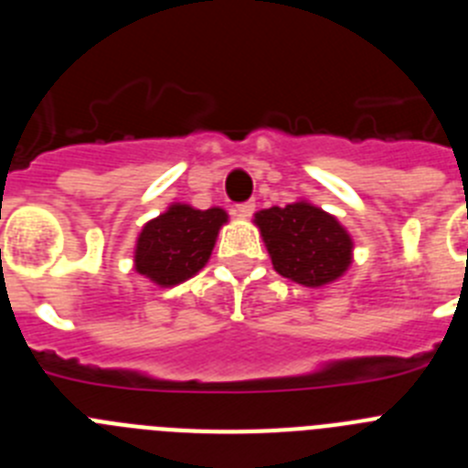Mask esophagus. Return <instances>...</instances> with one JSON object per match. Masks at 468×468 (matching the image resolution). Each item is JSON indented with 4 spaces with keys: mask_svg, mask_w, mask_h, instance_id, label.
<instances>
[{
    "mask_svg": "<svg viewBox=\"0 0 468 468\" xmlns=\"http://www.w3.org/2000/svg\"><path fill=\"white\" fill-rule=\"evenodd\" d=\"M253 210H255L253 201H241V204L234 206V213L241 215V218H248V215H253Z\"/></svg>",
    "mask_w": 468,
    "mask_h": 468,
    "instance_id": "esophagus-1",
    "label": "esophagus"
}]
</instances>
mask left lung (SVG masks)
Wrapping results in <instances>:
<instances>
[{"label":"left lung","mask_w":468,"mask_h":468,"mask_svg":"<svg viewBox=\"0 0 468 468\" xmlns=\"http://www.w3.org/2000/svg\"><path fill=\"white\" fill-rule=\"evenodd\" d=\"M271 264L285 279L324 285L345 274L351 262V239L333 215L312 204H288L255 215Z\"/></svg>","instance_id":"left-lung-1"}]
</instances>
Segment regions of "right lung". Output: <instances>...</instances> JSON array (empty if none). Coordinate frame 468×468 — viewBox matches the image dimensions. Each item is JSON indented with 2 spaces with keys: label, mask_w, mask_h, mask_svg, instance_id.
<instances>
[{
  "label": "right lung",
  "mask_w": 468,
  "mask_h": 468,
  "mask_svg": "<svg viewBox=\"0 0 468 468\" xmlns=\"http://www.w3.org/2000/svg\"><path fill=\"white\" fill-rule=\"evenodd\" d=\"M222 222H227L222 208L171 206L144 225L135 248V270L159 285H176L189 279L208 262Z\"/></svg>",
  "instance_id": "1"
}]
</instances>
